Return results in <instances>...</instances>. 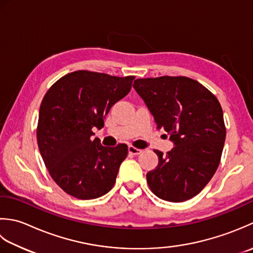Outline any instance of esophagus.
<instances>
[{
	"mask_svg": "<svg viewBox=\"0 0 253 253\" xmlns=\"http://www.w3.org/2000/svg\"><path fill=\"white\" fill-rule=\"evenodd\" d=\"M128 153L132 154V155H138V154L142 153V149L136 148V147L131 145V146H128Z\"/></svg>",
	"mask_w": 253,
	"mask_h": 253,
	"instance_id": "esophagus-1",
	"label": "esophagus"
}]
</instances>
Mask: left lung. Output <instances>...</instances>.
<instances>
[{"label":"left lung","mask_w":253,"mask_h":253,"mask_svg":"<svg viewBox=\"0 0 253 253\" xmlns=\"http://www.w3.org/2000/svg\"><path fill=\"white\" fill-rule=\"evenodd\" d=\"M133 87L174 145L165 156L155 151L158 165L146 174L149 188L169 202L195 197L214 176L223 152L226 127L217 98L185 76L137 79Z\"/></svg>","instance_id":"left-lung-1"}]
</instances>
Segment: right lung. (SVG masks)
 <instances>
[{"instance_id": "right-lung-1", "label": "right lung", "mask_w": 253, "mask_h": 253, "mask_svg": "<svg viewBox=\"0 0 253 253\" xmlns=\"http://www.w3.org/2000/svg\"><path fill=\"white\" fill-rule=\"evenodd\" d=\"M134 76L75 71L61 77L41 101L37 142L45 167L64 192L81 200L112 189L127 145L102 146L92 128L131 90Z\"/></svg>"}]
</instances>
